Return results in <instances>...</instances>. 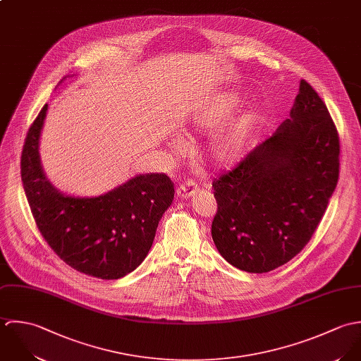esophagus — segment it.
I'll use <instances>...</instances> for the list:
<instances>
[{"instance_id": "esophagus-1", "label": "esophagus", "mask_w": 361, "mask_h": 361, "mask_svg": "<svg viewBox=\"0 0 361 361\" xmlns=\"http://www.w3.org/2000/svg\"><path fill=\"white\" fill-rule=\"evenodd\" d=\"M198 185L194 183V181H185L178 188H177V197L178 198H183V200H187L190 197H192L197 191H198Z\"/></svg>"}]
</instances>
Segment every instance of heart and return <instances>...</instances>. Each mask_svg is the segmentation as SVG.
Wrapping results in <instances>:
<instances>
[{"label":"heart","mask_w":361,"mask_h":361,"mask_svg":"<svg viewBox=\"0 0 361 361\" xmlns=\"http://www.w3.org/2000/svg\"><path fill=\"white\" fill-rule=\"evenodd\" d=\"M235 106L237 100L233 96H224L211 102H205L194 109L191 116V126L200 130H212L228 117ZM259 120L261 117L258 114H250L233 124L214 146V156L216 157L217 161L231 163L238 159L244 153V149Z\"/></svg>","instance_id":"heart-1"}]
</instances>
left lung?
<instances>
[{
	"mask_svg": "<svg viewBox=\"0 0 361 361\" xmlns=\"http://www.w3.org/2000/svg\"><path fill=\"white\" fill-rule=\"evenodd\" d=\"M339 178V137L329 111L304 79L276 133L212 183V238L233 267L264 274L310 241Z\"/></svg>",
	"mask_w": 361,
	"mask_h": 361,
	"instance_id": "1",
	"label": "left lung"
}]
</instances>
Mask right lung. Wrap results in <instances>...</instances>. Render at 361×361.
I'll return each instance as SVG.
<instances>
[{
	"label": "right lung",
	"instance_id": "obj_1",
	"mask_svg": "<svg viewBox=\"0 0 361 361\" xmlns=\"http://www.w3.org/2000/svg\"><path fill=\"white\" fill-rule=\"evenodd\" d=\"M46 114L47 104L27 131L20 159L35 221L67 265L93 278L120 279L146 258L159 221L174 200V185L166 174L147 173L99 197L59 191L46 177L39 153Z\"/></svg>",
	"mask_w": 361,
	"mask_h": 361
}]
</instances>
